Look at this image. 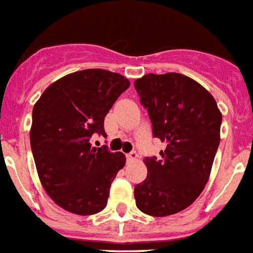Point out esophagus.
<instances>
[{
  "mask_svg": "<svg viewBox=\"0 0 253 253\" xmlns=\"http://www.w3.org/2000/svg\"><path fill=\"white\" fill-rule=\"evenodd\" d=\"M126 159H128V161H134V159H137L136 151H130V153H128V154H126Z\"/></svg>",
  "mask_w": 253,
  "mask_h": 253,
  "instance_id": "obj_1",
  "label": "esophagus"
}]
</instances>
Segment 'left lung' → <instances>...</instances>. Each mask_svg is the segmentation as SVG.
Listing matches in <instances>:
<instances>
[{"mask_svg":"<svg viewBox=\"0 0 253 253\" xmlns=\"http://www.w3.org/2000/svg\"><path fill=\"white\" fill-rule=\"evenodd\" d=\"M153 137L166 143L161 158L146 157L147 176L134 187L141 211L165 217L188 208L203 192L219 146L222 115L208 90L179 73L136 80Z\"/></svg>","mask_w":253,"mask_h":253,"instance_id":"obj_1","label":"left lung"}]
</instances>
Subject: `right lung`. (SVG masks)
<instances>
[{
  "instance_id": "add662e5",
  "label": "right lung",
  "mask_w": 253,
  "mask_h": 253,
  "mask_svg": "<svg viewBox=\"0 0 253 253\" xmlns=\"http://www.w3.org/2000/svg\"><path fill=\"white\" fill-rule=\"evenodd\" d=\"M129 84L117 73L81 70L46 87L34 106L30 142L38 175L50 199L70 213L90 215L107 207L125 157L90 141L107 137L104 117Z\"/></svg>"
}]
</instances>
